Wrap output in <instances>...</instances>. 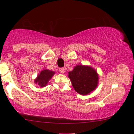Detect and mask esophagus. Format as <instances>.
<instances>
[{
  "mask_svg": "<svg viewBox=\"0 0 134 134\" xmlns=\"http://www.w3.org/2000/svg\"><path fill=\"white\" fill-rule=\"evenodd\" d=\"M59 71H60L61 73H62V74L64 73V72H65L64 68H60V69H59Z\"/></svg>",
  "mask_w": 134,
  "mask_h": 134,
  "instance_id": "obj_1",
  "label": "esophagus"
}]
</instances>
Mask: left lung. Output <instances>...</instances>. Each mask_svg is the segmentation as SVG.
<instances>
[{
	"label": "left lung",
	"instance_id": "1",
	"mask_svg": "<svg viewBox=\"0 0 134 134\" xmlns=\"http://www.w3.org/2000/svg\"><path fill=\"white\" fill-rule=\"evenodd\" d=\"M69 77L76 92L87 95L96 89L99 80L98 74L93 68L88 65H77L69 72Z\"/></svg>",
	"mask_w": 134,
	"mask_h": 134
}]
</instances>
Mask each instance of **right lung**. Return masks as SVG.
<instances>
[{
	"label": "right lung",
	"instance_id": "add662e5",
	"mask_svg": "<svg viewBox=\"0 0 134 134\" xmlns=\"http://www.w3.org/2000/svg\"><path fill=\"white\" fill-rule=\"evenodd\" d=\"M54 74H55V72L51 71V70L47 69L42 70L40 73L38 74L37 77L35 79V83L38 84V85L41 87H45Z\"/></svg>",
	"mask_w": 134,
	"mask_h": 134
}]
</instances>
